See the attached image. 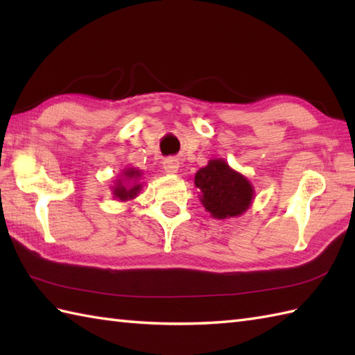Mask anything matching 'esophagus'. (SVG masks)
I'll return each mask as SVG.
<instances>
[{
    "label": "esophagus",
    "mask_w": 355,
    "mask_h": 355,
    "mask_svg": "<svg viewBox=\"0 0 355 355\" xmlns=\"http://www.w3.org/2000/svg\"><path fill=\"white\" fill-rule=\"evenodd\" d=\"M163 168L168 173H177L180 169V163L175 160V158H166L163 162Z\"/></svg>",
    "instance_id": "esophagus-1"
}]
</instances>
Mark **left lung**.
Returning <instances> with one entry per match:
<instances>
[{"label":"left lung","mask_w":355,"mask_h":355,"mask_svg":"<svg viewBox=\"0 0 355 355\" xmlns=\"http://www.w3.org/2000/svg\"><path fill=\"white\" fill-rule=\"evenodd\" d=\"M195 186L201 191L202 206L216 220L243 215L254 197L252 183L223 158L210 160L195 173Z\"/></svg>","instance_id":"8db88e82"}]
</instances>
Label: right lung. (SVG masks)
<instances>
[{
	"mask_svg": "<svg viewBox=\"0 0 355 355\" xmlns=\"http://www.w3.org/2000/svg\"><path fill=\"white\" fill-rule=\"evenodd\" d=\"M123 177L127 181H131V185H125L123 183V180H116V184L112 186V195H114V198H119L120 201H128V200H132L139 195L140 189H141V184L137 183V180L141 177V172L139 169H134L130 168L123 171Z\"/></svg>",
	"mask_w": 355,
	"mask_h": 355,
	"instance_id": "1",
	"label": "right lung"
}]
</instances>
